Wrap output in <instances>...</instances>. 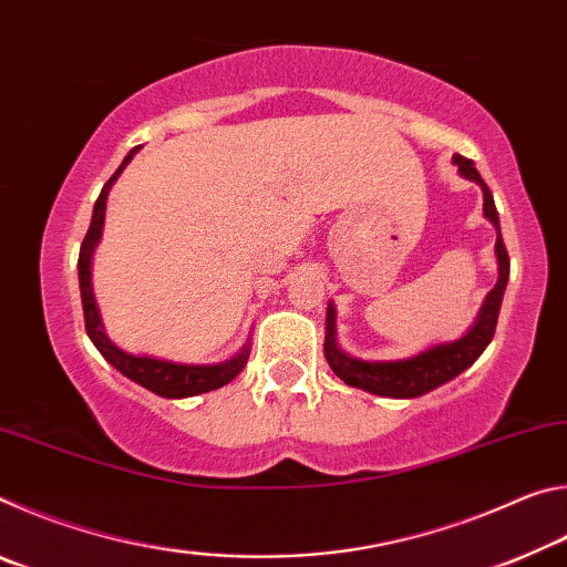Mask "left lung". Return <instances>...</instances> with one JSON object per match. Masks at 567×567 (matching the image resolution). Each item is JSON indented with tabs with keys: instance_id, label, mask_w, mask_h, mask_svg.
<instances>
[{
	"instance_id": "8db88e82",
	"label": "left lung",
	"mask_w": 567,
	"mask_h": 567,
	"mask_svg": "<svg viewBox=\"0 0 567 567\" xmlns=\"http://www.w3.org/2000/svg\"><path fill=\"white\" fill-rule=\"evenodd\" d=\"M453 162L457 165V172L465 179H473L475 185L483 189V215L491 219L497 239H495V257H497V282L491 292H487L483 307H480L477 318L463 338L453 342H440L433 348L422 350L412 358L402 360H360L344 352L338 344V328H334V305L328 302V318H324V358L332 368L334 375L344 380V385L360 388L364 392L380 398H398L410 400L420 398L425 392L445 385L460 372L467 370L483 350L491 344L497 324V315H501L503 295L507 287V277H511V257H507L505 243L501 237V219H497V209L493 203V192L480 177L473 159L463 155H453Z\"/></svg>"
}]
</instances>
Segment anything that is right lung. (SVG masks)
Returning a JSON list of instances; mask_svg holds the SVG:
<instances>
[{"instance_id": "add662e5", "label": "right lung", "mask_w": 567, "mask_h": 567, "mask_svg": "<svg viewBox=\"0 0 567 567\" xmlns=\"http://www.w3.org/2000/svg\"><path fill=\"white\" fill-rule=\"evenodd\" d=\"M140 147L130 150V155L122 159L117 172L107 179V185L102 187L97 203H94L92 223L87 235L82 239L80 247V262H76V270H80V292H82V310H84V328H87L90 340L100 354L107 360L112 368H117L124 378H130L137 385L147 388L159 398L167 400H179V398H195L203 395V392L217 390L233 382L239 372L245 370L247 358H249V342L237 354L229 360L213 362V364H187V362H172L162 358H152V354H132L114 344L107 332H104V324L100 318V307L94 300L92 292V257L94 249H97L104 229V209H107V195L114 182L122 175V169L130 165L132 157L137 155Z\"/></svg>"}]
</instances>
